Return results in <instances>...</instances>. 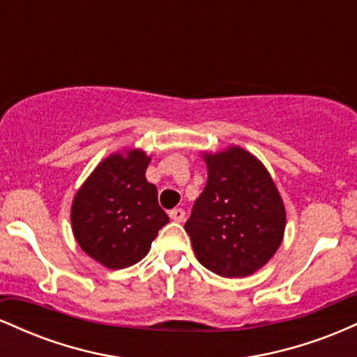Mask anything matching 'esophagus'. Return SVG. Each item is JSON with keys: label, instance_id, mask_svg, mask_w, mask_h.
<instances>
[{"label": "esophagus", "instance_id": "obj_1", "mask_svg": "<svg viewBox=\"0 0 357 357\" xmlns=\"http://www.w3.org/2000/svg\"><path fill=\"white\" fill-rule=\"evenodd\" d=\"M184 210H181V208H174V210L169 211V218L173 221H183L184 220Z\"/></svg>", "mask_w": 357, "mask_h": 357}]
</instances>
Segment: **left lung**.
I'll return each mask as SVG.
<instances>
[{
  "instance_id": "1",
  "label": "left lung",
  "mask_w": 357,
  "mask_h": 357,
  "mask_svg": "<svg viewBox=\"0 0 357 357\" xmlns=\"http://www.w3.org/2000/svg\"><path fill=\"white\" fill-rule=\"evenodd\" d=\"M208 181L184 230L203 267L221 277H247L280 247L285 206L268 171L238 146L203 154Z\"/></svg>"
}]
</instances>
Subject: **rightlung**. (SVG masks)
<instances>
[{"label": "right lung", "mask_w": 357, "mask_h": 357, "mask_svg": "<svg viewBox=\"0 0 357 357\" xmlns=\"http://www.w3.org/2000/svg\"><path fill=\"white\" fill-rule=\"evenodd\" d=\"M149 161L141 149L110 154L73 198L77 243L104 267L119 270L141 261L169 221L158 203V188L146 179Z\"/></svg>", "instance_id": "obj_1"}]
</instances>
